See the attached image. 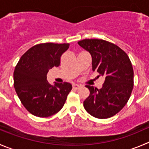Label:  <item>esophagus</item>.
<instances>
[{
    "instance_id": "1",
    "label": "esophagus",
    "mask_w": 149,
    "mask_h": 149,
    "mask_svg": "<svg viewBox=\"0 0 149 149\" xmlns=\"http://www.w3.org/2000/svg\"><path fill=\"white\" fill-rule=\"evenodd\" d=\"M80 87H81V86H80V85H78V84H74L73 86H72L73 89H75V90H77V89L80 88Z\"/></svg>"
}]
</instances>
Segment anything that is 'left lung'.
<instances>
[{
    "instance_id": "1",
    "label": "left lung",
    "mask_w": 149,
    "mask_h": 149,
    "mask_svg": "<svg viewBox=\"0 0 149 149\" xmlns=\"http://www.w3.org/2000/svg\"><path fill=\"white\" fill-rule=\"evenodd\" d=\"M77 43L91 56L93 71L104 77L102 88L86 86L90 94L83 102L84 108L95 118H110L122 110L131 96L134 86L131 61L119 47L103 39H86Z\"/></svg>"
}]
</instances>
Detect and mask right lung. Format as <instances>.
I'll return each instance as SVG.
<instances>
[{"label":"right lung","mask_w":149,"mask_h":149,"mask_svg":"<svg viewBox=\"0 0 149 149\" xmlns=\"http://www.w3.org/2000/svg\"><path fill=\"white\" fill-rule=\"evenodd\" d=\"M69 43H42L30 48L21 56L14 71V86L22 105L32 115L49 117L60 111L72 88L69 83L47 80L49 69L58 66Z\"/></svg>","instance_id":"right-lung-1"}]
</instances>
